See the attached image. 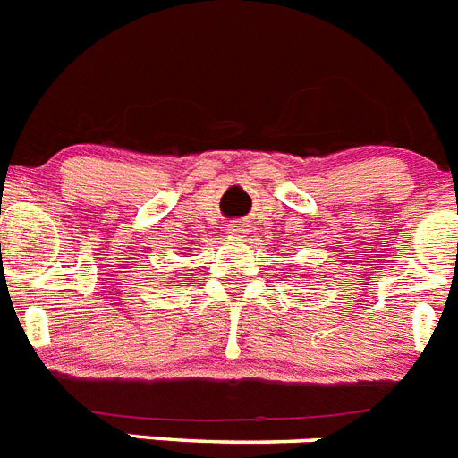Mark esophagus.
<instances>
[{
    "mask_svg": "<svg viewBox=\"0 0 458 458\" xmlns=\"http://www.w3.org/2000/svg\"><path fill=\"white\" fill-rule=\"evenodd\" d=\"M229 233H233V236H241V233H245L243 225H232L229 226Z\"/></svg>",
    "mask_w": 458,
    "mask_h": 458,
    "instance_id": "obj_1",
    "label": "esophagus"
}]
</instances>
